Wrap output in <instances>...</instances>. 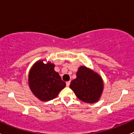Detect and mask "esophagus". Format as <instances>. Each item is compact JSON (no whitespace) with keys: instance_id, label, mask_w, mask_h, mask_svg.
Returning <instances> with one entry per match:
<instances>
[{"instance_id":"esophagus-1","label":"esophagus","mask_w":134,"mask_h":134,"mask_svg":"<svg viewBox=\"0 0 134 134\" xmlns=\"http://www.w3.org/2000/svg\"><path fill=\"white\" fill-rule=\"evenodd\" d=\"M70 83H71V82H70V81H68V82H66V86H67V87H69V86Z\"/></svg>"}]
</instances>
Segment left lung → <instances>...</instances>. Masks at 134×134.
Instances as JSON below:
<instances>
[{
  "label": "left lung",
  "mask_w": 134,
  "mask_h": 134,
  "mask_svg": "<svg viewBox=\"0 0 134 134\" xmlns=\"http://www.w3.org/2000/svg\"><path fill=\"white\" fill-rule=\"evenodd\" d=\"M69 87L80 100L92 104L100 98L104 84L98 74L85 66H81L76 72V78L71 82Z\"/></svg>",
  "instance_id": "8db88e82"
}]
</instances>
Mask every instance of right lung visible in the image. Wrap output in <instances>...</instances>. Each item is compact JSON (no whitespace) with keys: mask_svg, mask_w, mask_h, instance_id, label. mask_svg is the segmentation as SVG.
<instances>
[{"mask_svg":"<svg viewBox=\"0 0 134 134\" xmlns=\"http://www.w3.org/2000/svg\"><path fill=\"white\" fill-rule=\"evenodd\" d=\"M55 65L48 62L44 64L43 60L34 64L28 75L30 89L33 94L41 101L54 99L65 87V82L54 71Z\"/></svg>","mask_w":134,"mask_h":134,"instance_id":"add662e5","label":"right lung"}]
</instances>
